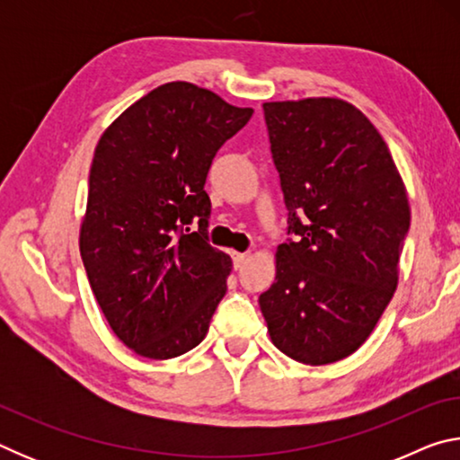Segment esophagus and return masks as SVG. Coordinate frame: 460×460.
<instances>
[{
  "label": "esophagus",
  "instance_id": "34e87169",
  "mask_svg": "<svg viewBox=\"0 0 460 460\" xmlns=\"http://www.w3.org/2000/svg\"><path fill=\"white\" fill-rule=\"evenodd\" d=\"M249 260V255L247 253H233V268H235V270H241V268H243L245 266V261Z\"/></svg>",
  "mask_w": 460,
  "mask_h": 460
}]
</instances>
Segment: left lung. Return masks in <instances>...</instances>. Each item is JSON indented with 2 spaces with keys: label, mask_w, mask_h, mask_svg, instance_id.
I'll use <instances>...</instances> for the list:
<instances>
[{
  "label": "left lung",
  "mask_w": 460,
  "mask_h": 460,
  "mask_svg": "<svg viewBox=\"0 0 460 460\" xmlns=\"http://www.w3.org/2000/svg\"><path fill=\"white\" fill-rule=\"evenodd\" d=\"M288 208L276 279L260 296L274 345L326 365L359 349L398 288L408 192L387 144L337 97L263 103Z\"/></svg>",
  "instance_id": "8db88e82"
}]
</instances>
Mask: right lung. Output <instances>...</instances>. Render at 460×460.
Listing matches in <instances>:
<instances>
[{
    "label": "right lung",
    "instance_id": "add662e5",
    "mask_svg": "<svg viewBox=\"0 0 460 460\" xmlns=\"http://www.w3.org/2000/svg\"><path fill=\"white\" fill-rule=\"evenodd\" d=\"M186 81L155 87L109 126L93 155L79 247L91 290L123 345L172 359L207 337L233 261L207 241V174L252 119ZM199 221V231L185 225Z\"/></svg>",
    "mask_w": 460,
    "mask_h": 460
}]
</instances>
